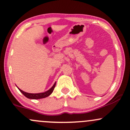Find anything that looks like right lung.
Returning <instances> with one entry per match:
<instances>
[{
	"instance_id": "right-lung-1",
	"label": "right lung",
	"mask_w": 130,
	"mask_h": 130,
	"mask_svg": "<svg viewBox=\"0 0 130 130\" xmlns=\"http://www.w3.org/2000/svg\"><path fill=\"white\" fill-rule=\"evenodd\" d=\"M55 85H56V83H54L53 86L49 89V90L45 91L44 92H42V93H36V94H32V93H28V92H26L25 91L21 90L20 89H19V90L20 91V92L23 94L25 97H26L27 98H29V99H42V98H46V97L49 96L52 94V92H53L54 88H55Z\"/></svg>"
}]
</instances>
